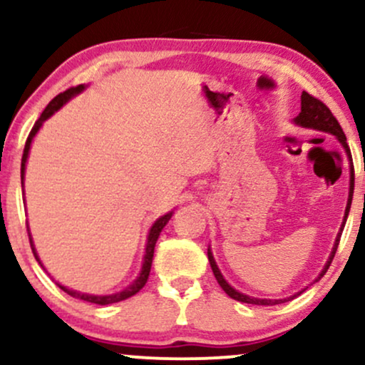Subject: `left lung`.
Listing matches in <instances>:
<instances>
[{
  "label": "left lung",
  "mask_w": 365,
  "mask_h": 365,
  "mask_svg": "<svg viewBox=\"0 0 365 365\" xmlns=\"http://www.w3.org/2000/svg\"><path fill=\"white\" fill-rule=\"evenodd\" d=\"M293 123L299 125V127L302 128H312V130H319V132H326V133H331V135H334L338 139V142L343 145V149H345L346 156L351 161V154H350V148L349 144H346V137L345 133H343V130L340 127V123H338V120L334 118L333 113L329 111V108L326 106L324 103L319 101V99H316L314 96L309 94V92H302V98H300V113L299 116H295L293 118ZM351 197H354V168H350V188H349V200H346V207H345V216H343V223L340 226V232H338L336 235V240H334V245H333V250H331L329 254V259L326 261L324 267H322L321 274L317 276L316 279H314V283H317L322 276L326 274V271H328L331 261H333L334 254H336V249H338V244H340V237H341V232L343 228H345V223H346V217H349V212H350V206H351ZM207 257H209V264H211V269L212 273H215V278L217 279V283H220V287L223 288L225 293L228 297H232V299L238 300V302H244V304H252V305H276V304H283V302H288V300L295 299L297 295H300L304 290L297 292L295 295L292 297H287V299H255V297H250V295H245V293L235 290V288L232 287L226 279L223 278V274H221L220 267H217V264L215 261V257H212V252H211V247H207Z\"/></svg>",
  "instance_id": "obj_1"
}]
</instances>
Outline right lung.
I'll use <instances>...</instances> for the list:
<instances>
[{"instance_id":"right-lung-1","label":"right lung","mask_w":365,"mask_h":365,"mask_svg":"<svg viewBox=\"0 0 365 365\" xmlns=\"http://www.w3.org/2000/svg\"><path fill=\"white\" fill-rule=\"evenodd\" d=\"M86 89V86H77V87H70L68 91L61 92V94H58L56 98L53 99L51 103L46 106V110L41 113L39 120L36 121L34 127H32L31 133H29L27 137V142H25V149H24V156H22V170H20V177H22V187H24V177H25V165H27V158H29V150H31V144L32 140H34L36 133L39 132V128L43 127V123L48 118H51V116L56 113L60 108L63 106V104H66L70 101V99L73 98V96L81 94V92ZM171 216H173V211L166 212L165 216L158 217L156 221H154V225L150 226L149 230V235H148V244H145V254H144V261H142V269L139 276H137L135 279H133L132 284H128L125 290L121 292H116V293H111V295H91V293H82V292H77V290H72V288H66L63 287V284H60L56 282L58 287L61 288L63 292L68 293L70 297H73V299H81L83 300V302H91V304H98V305H110V304H115V302H121V300L125 299H130L132 295H135L137 292L142 290V287H144L145 283H148V278H149V273H150V266H153V257H154V247H156V242L159 238V233H161V230L165 228L166 223L171 220ZM27 232H29V240H31V247H32V252H34L37 262L43 266V262H41L39 255H37V250L34 247V240H32V235H31V230H29L27 226ZM44 267V266H43Z\"/></svg>"}]
</instances>
